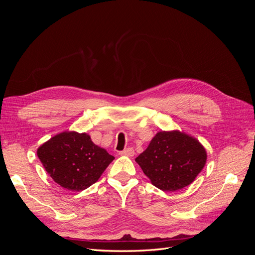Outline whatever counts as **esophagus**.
Masks as SVG:
<instances>
[{
    "label": "esophagus",
    "mask_w": 255,
    "mask_h": 255,
    "mask_svg": "<svg viewBox=\"0 0 255 255\" xmlns=\"http://www.w3.org/2000/svg\"><path fill=\"white\" fill-rule=\"evenodd\" d=\"M119 154H120V155H123V156L132 157V156L134 155V154H135V152H134V149H133V148H128V149H126V150L121 151Z\"/></svg>",
    "instance_id": "34e87169"
}]
</instances>
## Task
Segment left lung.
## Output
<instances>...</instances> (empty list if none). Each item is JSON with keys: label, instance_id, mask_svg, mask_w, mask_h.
<instances>
[{"label": "left lung", "instance_id": "8db88e82", "mask_svg": "<svg viewBox=\"0 0 255 255\" xmlns=\"http://www.w3.org/2000/svg\"><path fill=\"white\" fill-rule=\"evenodd\" d=\"M206 159V150L197 138L174 129L158 132L135 160L154 186L175 191L195 181Z\"/></svg>", "mask_w": 255, "mask_h": 255}]
</instances>
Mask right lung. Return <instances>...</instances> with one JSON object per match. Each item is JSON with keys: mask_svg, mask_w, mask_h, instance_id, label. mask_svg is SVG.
Wrapping results in <instances>:
<instances>
[{"mask_svg": "<svg viewBox=\"0 0 255 255\" xmlns=\"http://www.w3.org/2000/svg\"><path fill=\"white\" fill-rule=\"evenodd\" d=\"M45 171L69 190H84L96 183L115 157L92 142L87 133L66 130L37 149Z\"/></svg>", "mask_w": 255, "mask_h": 255, "instance_id": "1", "label": "right lung"}]
</instances>
